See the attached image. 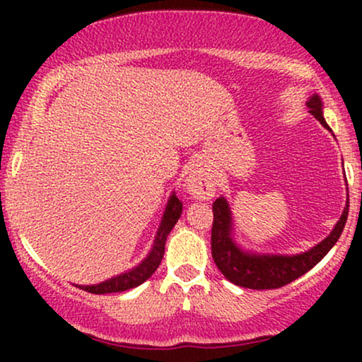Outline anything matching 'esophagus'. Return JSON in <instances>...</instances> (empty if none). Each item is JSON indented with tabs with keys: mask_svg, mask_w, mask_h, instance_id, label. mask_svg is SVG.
Listing matches in <instances>:
<instances>
[{
	"mask_svg": "<svg viewBox=\"0 0 362 362\" xmlns=\"http://www.w3.org/2000/svg\"><path fill=\"white\" fill-rule=\"evenodd\" d=\"M187 190L190 195H194L195 199H201V201H207L214 195L216 190V180L209 172H206L204 168L195 165L190 168V172L187 173L185 178Z\"/></svg>",
	"mask_w": 362,
	"mask_h": 362,
	"instance_id": "34e87169",
	"label": "esophagus"
}]
</instances>
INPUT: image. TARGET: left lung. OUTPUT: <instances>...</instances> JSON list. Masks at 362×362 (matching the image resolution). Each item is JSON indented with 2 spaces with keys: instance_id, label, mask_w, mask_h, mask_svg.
<instances>
[{
  "instance_id": "left-lung-1",
  "label": "left lung",
  "mask_w": 362,
  "mask_h": 362,
  "mask_svg": "<svg viewBox=\"0 0 362 362\" xmlns=\"http://www.w3.org/2000/svg\"><path fill=\"white\" fill-rule=\"evenodd\" d=\"M310 114L322 124L327 131L328 127L323 117V102L317 93L306 102ZM213 231H211V252H213L214 264L228 281L236 286L248 289H277L289 284L310 269H313L323 257L330 252V248L337 243L346 226L349 214V199L344 207L342 216L330 231L325 240L311 247L310 250L294 253V255H282V253H255L243 250L233 238V214L226 197H218L213 204Z\"/></svg>"
}]
</instances>
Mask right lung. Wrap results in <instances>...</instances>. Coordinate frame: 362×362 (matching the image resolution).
Instances as JSON below:
<instances>
[{
	"mask_svg": "<svg viewBox=\"0 0 362 362\" xmlns=\"http://www.w3.org/2000/svg\"><path fill=\"white\" fill-rule=\"evenodd\" d=\"M182 214V202L178 201V197L175 192H172L170 195L167 207H165L163 218H161L160 228H158L155 242H153V247L149 253L146 255V259L141 260V264L132 267L131 271H126L119 276L110 277V279L98 282V284H91V286H78V288L83 291H88V293L93 294H107V293H120V291H127L136 288V286L143 284L144 281L149 279V277L155 274V271L160 267L161 259H163L165 253V243H167V238L170 235V231L173 230L178 218Z\"/></svg>",
	"mask_w": 362,
	"mask_h": 362,
	"instance_id": "add662e5",
	"label": "right lung"
}]
</instances>
